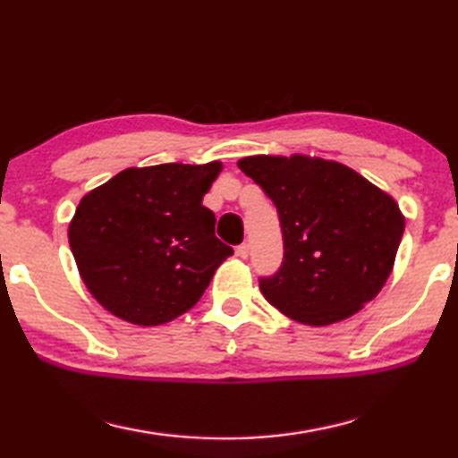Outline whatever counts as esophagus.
<instances>
[{"mask_svg": "<svg viewBox=\"0 0 458 458\" xmlns=\"http://www.w3.org/2000/svg\"><path fill=\"white\" fill-rule=\"evenodd\" d=\"M235 253H237L242 259H247V258H250V245L242 243V245H239L237 250H235Z\"/></svg>", "mask_w": 458, "mask_h": 458, "instance_id": "1", "label": "esophagus"}]
</instances>
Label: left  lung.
Instances as JSON below:
<instances>
[{
	"label": "left lung",
	"mask_w": 458,
	"mask_h": 458,
	"mask_svg": "<svg viewBox=\"0 0 458 458\" xmlns=\"http://www.w3.org/2000/svg\"><path fill=\"white\" fill-rule=\"evenodd\" d=\"M237 165L282 221L284 266L259 282L271 306L319 327L354 316L380 293L404 233L390 192L338 160L303 152L243 157Z\"/></svg>",
	"instance_id": "8db88e82"
}]
</instances>
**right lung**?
Returning a JSON list of instances; mask_svg holds the SVG:
<instances>
[{
  "label": "right lung",
  "mask_w": 458,
  "mask_h": 458,
  "mask_svg": "<svg viewBox=\"0 0 458 458\" xmlns=\"http://www.w3.org/2000/svg\"><path fill=\"white\" fill-rule=\"evenodd\" d=\"M221 171V160L131 166L80 199L68 242L104 310L134 326H160L195 306L233 255L203 205Z\"/></svg>",
  "instance_id": "1"
}]
</instances>
